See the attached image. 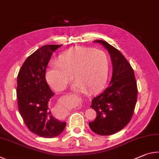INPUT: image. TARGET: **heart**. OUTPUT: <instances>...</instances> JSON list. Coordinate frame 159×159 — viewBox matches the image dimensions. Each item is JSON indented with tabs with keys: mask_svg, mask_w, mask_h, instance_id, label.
I'll use <instances>...</instances> for the list:
<instances>
[{
	"mask_svg": "<svg viewBox=\"0 0 159 159\" xmlns=\"http://www.w3.org/2000/svg\"><path fill=\"white\" fill-rule=\"evenodd\" d=\"M109 70V58L102 50L75 47L61 53L57 63L47 67L45 77L57 91L66 89L74 77L75 90L84 92L89 89L94 92L106 83Z\"/></svg>",
	"mask_w": 159,
	"mask_h": 159,
	"instance_id": "obj_1",
	"label": "heart"
}]
</instances>
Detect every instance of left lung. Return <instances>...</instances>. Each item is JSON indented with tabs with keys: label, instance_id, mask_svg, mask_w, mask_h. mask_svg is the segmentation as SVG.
<instances>
[{
	"label": "left lung",
	"instance_id": "8db88e82",
	"mask_svg": "<svg viewBox=\"0 0 159 159\" xmlns=\"http://www.w3.org/2000/svg\"><path fill=\"white\" fill-rule=\"evenodd\" d=\"M94 42L108 50L113 72L110 85L92 100L91 107L97 116L89 124L96 134L110 135L124 129L131 119L138 98L137 82L131 66L117 49L103 40Z\"/></svg>",
	"mask_w": 159,
	"mask_h": 159
}]
</instances>
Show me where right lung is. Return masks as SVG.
<instances>
[{
	"instance_id": "right-lung-1",
	"label": "right lung",
	"mask_w": 159,
	"mask_h": 159,
	"mask_svg": "<svg viewBox=\"0 0 159 159\" xmlns=\"http://www.w3.org/2000/svg\"><path fill=\"white\" fill-rule=\"evenodd\" d=\"M61 46L49 44L36 50L24 61L17 76L19 112L30 131L46 138L60 135L66 125V122L60 121L52 115L49 101L54 93L45 78L52 55Z\"/></svg>"
}]
</instances>
